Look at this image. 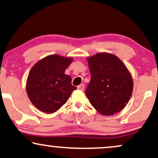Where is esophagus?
I'll return each instance as SVG.
<instances>
[{"mask_svg": "<svg viewBox=\"0 0 158 158\" xmlns=\"http://www.w3.org/2000/svg\"><path fill=\"white\" fill-rule=\"evenodd\" d=\"M84 88H85V85L84 84H81V85L78 86V89H80V90H83Z\"/></svg>", "mask_w": 158, "mask_h": 158, "instance_id": "1", "label": "esophagus"}]
</instances>
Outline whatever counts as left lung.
I'll return each mask as SVG.
<instances>
[{"label":"left lung","instance_id":"1","mask_svg":"<svg viewBox=\"0 0 158 158\" xmlns=\"http://www.w3.org/2000/svg\"><path fill=\"white\" fill-rule=\"evenodd\" d=\"M91 79L85 93L100 114L113 115L126 106L133 93V79L117 56L98 53L87 58Z\"/></svg>","mask_w":158,"mask_h":158}]
</instances>
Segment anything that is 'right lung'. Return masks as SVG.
Returning <instances> with one entry per match:
<instances>
[{
	"label": "right lung",
	"mask_w": 158,
	"mask_h": 158,
	"mask_svg": "<svg viewBox=\"0 0 158 158\" xmlns=\"http://www.w3.org/2000/svg\"><path fill=\"white\" fill-rule=\"evenodd\" d=\"M73 59L58 55L47 56L37 62L30 71L26 83L29 99L43 112H55L67 102L77 87L65 74Z\"/></svg>",
	"instance_id": "1"
}]
</instances>
